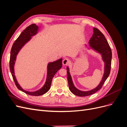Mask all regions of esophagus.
I'll return each mask as SVG.
<instances>
[{
  "mask_svg": "<svg viewBox=\"0 0 127 127\" xmlns=\"http://www.w3.org/2000/svg\"><path fill=\"white\" fill-rule=\"evenodd\" d=\"M70 63V60L67 58H65L63 60V64L64 65V66H66V65H67L68 64H69Z\"/></svg>",
  "mask_w": 127,
  "mask_h": 127,
  "instance_id": "obj_1",
  "label": "esophagus"
}]
</instances>
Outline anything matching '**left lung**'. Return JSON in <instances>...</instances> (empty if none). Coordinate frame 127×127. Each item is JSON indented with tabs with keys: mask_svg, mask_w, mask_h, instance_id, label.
Returning a JSON list of instances; mask_svg holds the SVG:
<instances>
[{
	"mask_svg": "<svg viewBox=\"0 0 127 127\" xmlns=\"http://www.w3.org/2000/svg\"><path fill=\"white\" fill-rule=\"evenodd\" d=\"M93 32L94 33L93 35L89 41L90 45L92 49H94L95 50L100 53L102 55L103 60L105 63L104 74L103 75L101 83L94 90L87 92L80 91L77 89L73 84L71 76L69 71V68L67 67V79L69 88L73 94L78 96H89L96 93L97 91L100 90L103 86V84L104 83L105 80L109 77L111 71L112 51H111L110 45L104 35L98 29L93 28Z\"/></svg>",
	"mask_w": 127,
	"mask_h": 127,
	"instance_id": "1",
	"label": "left lung"
}]
</instances>
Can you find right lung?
<instances>
[{"mask_svg":"<svg viewBox=\"0 0 127 127\" xmlns=\"http://www.w3.org/2000/svg\"><path fill=\"white\" fill-rule=\"evenodd\" d=\"M38 26L35 24H32L29 25L23 31L21 34L18 37L17 39L15 40L13 44L10 51V60H9V68L11 75L14 80L15 85L18 89L24 92L25 93L32 96H40L42 95L50 90L51 87L52 80L55 76L56 73L62 67V59H60L52 63H50L48 65V74L46 82L43 87L41 88L39 90L35 92H28L24 90L18 84L17 80L14 75V64L16 60V56L21 49L23 47L24 44L28 42L32 36L34 35L37 33L38 30Z\"/></svg>","mask_w":127,"mask_h":127,"instance_id":"right-lung-1","label":"right lung"}]
</instances>
